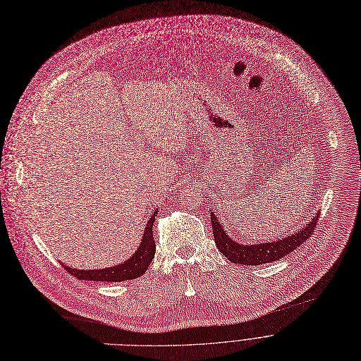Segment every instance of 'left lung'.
<instances>
[{"mask_svg":"<svg viewBox=\"0 0 361 361\" xmlns=\"http://www.w3.org/2000/svg\"><path fill=\"white\" fill-rule=\"evenodd\" d=\"M212 214V226H213V236L217 249L233 264H240V265H262V264H269V262L279 260L281 257L286 256L288 253L293 252L298 246H301L314 232V227L318 220V213L317 216L312 217L307 223V226L301 227L297 233L289 235L286 238L274 240V242H267V243H252V245H243L235 242L231 236H228L224 231V227L221 223L217 220L214 212Z\"/></svg>","mask_w":361,"mask_h":361,"instance_id":"obj_1","label":"left lung"}]
</instances>
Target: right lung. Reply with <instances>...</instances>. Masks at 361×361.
I'll return each mask as SVG.
<instances>
[{
  "label": "right lung",
  "mask_w": 361,
  "mask_h": 361,
  "mask_svg": "<svg viewBox=\"0 0 361 361\" xmlns=\"http://www.w3.org/2000/svg\"><path fill=\"white\" fill-rule=\"evenodd\" d=\"M157 212L158 210H155L147 221L144 236L141 239L138 249L135 250V253L130 255V257L123 260L122 264L111 267V268H105V269H89V271L76 269L72 267H66L64 264H61V265L69 274H72L75 278H78L80 281L85 279V281H99V282H122V281H128V279L140 278L141 275L145 274V271L148 269L151 260L154 259V255H155V242L152 238V231H154L152 224L155 221Z\"/></svg>",
  "instance_id": "1"
}]
</instances>
